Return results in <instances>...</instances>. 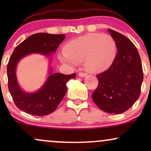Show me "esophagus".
Wrapping results in <instances>:
<instances>
[{"mask_svg": "<svg viewBox=\"0 0 151 151\" xmlns=\"http://www.w3.org/2000/svg\"><path fill=\"white\" fill-rule=\"evenodd\" d=\"M79 77H86V75H87V74L86 73H84V72H79Z\"/></svg>", "mask_w": 151, "mask_h": 151, "instance_id": "34e87169", "label": "esophagus"}]
</instances>
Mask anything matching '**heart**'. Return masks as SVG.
Here are the masks:
<instances>
[{"mask_svg": "<svg viewBox=\"0 0 151 151\" xmlns=\"http://www.w3.org/2000/svg\"><path fill=\"white\" fill-rule=\"evenodd\" d=\"M116 44L108 34L90 33L67 42L64 47L62 62L80 63L91 72L104 70L112 64L116 55Z\"/></svg>", "mask_w": 151, "mask_h": 151, "instance_id": "b5f03b06", "label": "heart"}]
</instances>
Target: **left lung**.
<instances>
[{
    "mask_svg": "<svg viewBox=\"0 0 151 151\" xmlns=\"http://www.w3.org/2000/svg\"><path fill=\"white\" fill-rule=\"evenodd\" d=\"M108 30L115 40L118 52L108 70L96 75L99 84L91 97L102 111L119 114L131 108L139 98L143 72L133 43L122 34Z\"/></svg>",
    "mask_w": 151,
    "mask_h": 151,
    "instance_id": "8db88e82",
    "label": "left lung"
}]
</instances>
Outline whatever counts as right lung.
Here are the masks:
<instances>
[{"label":"right lung","instance_id":"obj_1","mask_svg":"<svg viewBox=\"0 0 151 151\" xmlns=\"http://www.w3.org/2000/svg\"><path fill=\"white\" fill-rule=\"evenodd\" d=\"M65 35H52L40 32L30 36L15 48L7 66L8 89L15 104L19 109L30 115L42 116L52 113L58 106L67 91L66 83L74 79L76 74L69 75L52 73L47 77L41 89L35 93L22 91L17 81L15 69L22 58L32 53L50 56L65 40Z\"/></svg>","mask_w":151,"mask_h":151}]
</instances>
